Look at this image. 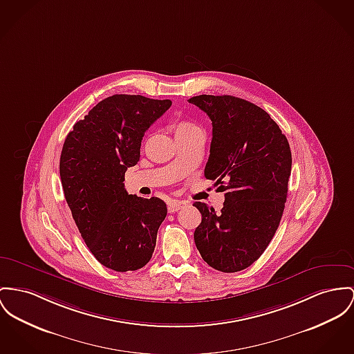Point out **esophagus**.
<instances>
[{"label": "esophagus", "instance_id": "esophagus-1", "mask_svg": "<svg viewBox=\"0 0 354 354\" xmlns=\"http://www.w3.org/2000/svg\"><path fill=\"white\" fill-rule=\"evenodd\" d=\"M184 207H185V203H184V201L171 200V201H169V204H167V211H169V213H174L177 212V211H180V209L184 208Z\"/></svg>", "mask_w": 354, "mask_h": 354}]
</instances>
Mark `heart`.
Segmentation results:
<instances>
[{"label": "heart", "mask_w": 354, "mask_h": 354, "mask_svg": "<svg viewBox=\"0 0 354 354\" xmlns=\"http://www.w3.org/2000/svg\"><path fill=\"white\" fill-rule=\"evenodd\" d=\"M200 127L193 123V122H189V120H180L176 126H174V134L176 137L177 136H185L189 133H193V131H198Z\"/></svg>", "instance_id": "1"}]
</instances>
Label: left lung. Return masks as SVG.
I'll return each mask as SVG.
<instances>
[{"mask_svg":"<svg viewBox=\"0 0 354 354\" xmlns=\"http://www.w3.org/2000/svg\"><path fill=\"white\" fill-rule=\"evenodd\" d=\"M188 102L212 120L204 176L225 192L220 212L193 204L203 216L194 243L214 270L241 271L259 259L279 227L291 174L290 145L275 120L248 100L198 95Z\"/></svg>","mask_w":354,"mask_h":354,"instance_id":"obj_1","label":"left lung"}]
</instances>
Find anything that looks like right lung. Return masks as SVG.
Returning a JSON list of instances; mask_svg holds the SVG:
<instances>
[{"label":"right lung","instance_id":"obj_1","mask_svg":"<svg viewBox=\"0 0 354 354\" xmlns=\"http://www.w3.org/2000/svg\"><path fill=\"white\" fill-rule=\"evenodd\" d=\"M170 106L169 99L109 96L73 124L63 145L60 178L72 217L96 260L118 272L151 259L165 220L161 198L129 194L123 181L140 161L143 134Z\"/></svg>","mask_w":354,"mask_h":354}]
</instances>
